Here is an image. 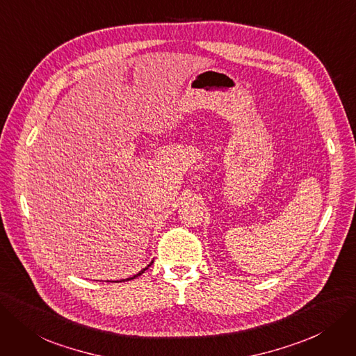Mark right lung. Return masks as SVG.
Returning <instances> with one entry per match:
<instances>
[{
  "mask_svg": "<svg viewBox=\"0 0 356 356\" xmlns=\"http://www.w3.org/2000/svg\"><path fill=\"white\" fill-rule=\"evenodd\" d=\"M150 264H152V263H150ZM150 264H149V266H150ZM149 266H147V267H149ZM147 267H145L143 270H141V272H138V273H137V275H134L133 277H130V279H125V280H131V279H136V277H138V276H140L141 273H145V272H146V270H147ZM125 280H120V282H125Z\"/></svg>",
  "mask_w": 356,
  "mask_h": 356,
  "instance_id": "1",
  "label": "right lung"
}]
</instances>
